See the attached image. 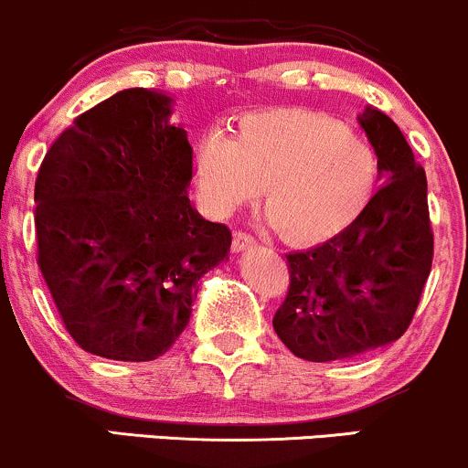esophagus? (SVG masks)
Instances as JSON below:
<instances>
[{
    "instance_id": "obj_1",
    "label": "esophagus",
    "mask_w": 468,
    "mask_h": 468,
    "mask_svg": "<svg viewBox=\"0 0 468 468\" xmlns=\"http://www.w3.org/2000/svg\"><path fill=\"white\" fill-rule=\"evenodd\" d=\"M254 245H256V239L251 234L243 232V229L234 232V240H232L234 251H243V250H247V247H254Z\"/></svg>"
}]
</instances>
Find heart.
Masks as SVG:
<instances>
[{
  "label": "heart",
  "instance_id": "obj_1",
  "mask_svg": "<svg viewBox=\"0 0 468 468\" xmlns=\"http://www.w3.org/2000/svg\"><path fill=\"white\" fill-rule=\"evenodd\" d=\"M197 175L217 212L261 190L287 239L315 240L359 212L375 181L366 142L331 115L302 107L247 113L234 137L212 131L197 144Z\"/></svg>",
  "mask_w": 468,
  "mask_h": 468
}]
</instances>
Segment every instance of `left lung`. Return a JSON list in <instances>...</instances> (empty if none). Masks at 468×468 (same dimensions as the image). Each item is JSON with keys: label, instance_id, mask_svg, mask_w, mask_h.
<instances>
[{"label": "left lung", "instance_id": "1", "mask_svg": "<svg viewBox=\"0 0 468 468\" xmlns=\"http://www.w3.org/2000/svg\"><path fill=\"white\" fill-rule=\"evenodd\" d=\"M359 122L383 184L342 232L284 254L289 287L273 315L291 353L317 364L353 359L399 339L431 271L425 168L386 113L367 109Z\"/></svg>", "mask_w": 468, "mask_h": 468}]
</instances>
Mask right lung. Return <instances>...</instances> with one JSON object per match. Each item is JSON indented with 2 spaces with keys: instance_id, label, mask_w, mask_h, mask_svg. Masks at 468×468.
Wrapping results in <instances>:
<instances>
[{
  "instance_id": "right-lung-1",
  "label": "right lung",
  "mask_w": 468,
  "mask_h": 468,
  "mask_svg": "<svg viewBox=\"0 0 468 468\" xmlns=\"http://www.w3.org/2000/svg\"><path fill=\"white\" fill-rule=\"evenodd\" d=\"M168 115L164 93H113L54 140L37 175V265L65 331L104 359L166 353L232 245L186 195L192 146Z\"/></svg>"
}]
</instances>
